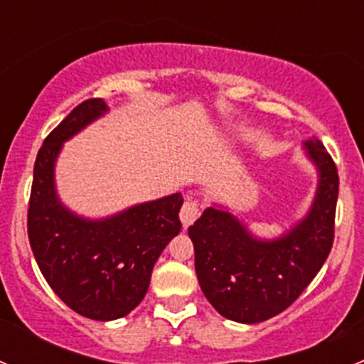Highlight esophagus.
<instances>
[{
    "label": "esophagus",
    "mask_w": 364,
    "mask_h": 364,
    "mask_svg": "<svg viewBox=\"0 0 364 364\" xmlns=\"http://www.w3.org/2000/svg\"><path fill=\"white\" fill-rule=\"evenodd\" d=\"M199 215H200V203L193 199L186 200V203L183 204L181 211H179V218H181L183 225L185 227L192 225V223L199 218Z\"/></svg>",
    "instance_id": "34e87169"
}]
</instances>
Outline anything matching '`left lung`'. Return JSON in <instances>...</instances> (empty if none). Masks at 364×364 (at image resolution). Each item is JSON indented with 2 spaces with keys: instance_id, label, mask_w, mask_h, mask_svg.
I'll return each instance as SVG.
<instances>
[{
  "instance_id": "8db88e82",
  "label": "left lung",
  "mask_w": 364,
  "mask_h": 364,
  "mask_svg": "<svg viewBox=\"0 0 364 364\" xmlns=\"http://www.w3.org/2000/svg\"><path fill=\"white\" fill-rule=\"evenodd\" d=\"M318 171L310 213L285 236L255 240L229 211L208 208L188 236L200 289L220 315L257 324L287 310L321 271L335 241L338 168L317 137L304 142Z\"/></svg>"
}]
</instances>
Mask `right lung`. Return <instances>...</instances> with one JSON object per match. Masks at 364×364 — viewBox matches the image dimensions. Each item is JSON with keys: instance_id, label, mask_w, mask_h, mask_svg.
<instances>
[{"instance_id": "obj_1", "label": "right lung", "mask_w": 364, "mask_h": 364, "mask_svg": "<svg viewBox=\"0 0 364 364\" xmlns=\"http://www.w3.org/2000/svg\"><path fill=\"white\" fill-rule=\"evenodd\" d=\"M107 112L90 98L50 132L33 168L28 237L43 278L79 315L114 321L130 314L148 292L151 271L168 241L181 230V193L134 205L91 222L70 213L54 190V161L61 144Z\"/></svg>"}]
</instances>
